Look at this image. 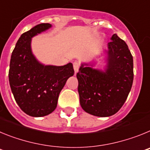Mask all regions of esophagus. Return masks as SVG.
<instances>
[{
  "label": "esophagus",
  "mask_w": 150,
  "mask_h": 150,
  "mask_svg": "<svg viewBox=\"0 0 150 150\" xmlns=\"http://www.w3.org/2000/svg\"><path fill=\"white\" fill-rule=\"evenodd\" d=\"M79 68V64L78 62H74V69L75 73H77Z\"/></svg>",
  "instance_id": "34e87169"
}]
</instances>
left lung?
Segmentation results:
<instances>
[{
    "label": "left lung",
    "mask_w": 150,
    "mask_h": 150,
    "mask_svg": "<svg viewBox=\"0 0 150 150\" xmlns=\"http://www.w3.org/2000/svg\"><path fill=\"white\" fill-rule=\"evenodd\" d=\"M107 44L104 70L94 62L82 63L78 92L82 108L91 115L107 117L120 110L126 100L134 79L133 57L124 40L114 34Z\"/></svg>",
    "instance_id": "obj_1"
}]
</instances>
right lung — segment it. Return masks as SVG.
Instances as JSON below:
<instances>
[{"instance_id":"add662e5","label":"right lung","mask_w":150,"mask_h":150,"mask_svg":"<svg viewBox=\"0 0 150 150\" xmlns=\"http://www.w3.org/2000/svg\"><path fill=\"white\" fill-rule=\"evenodd\" d=\"M52 28L41 23L21 35L12 52L9 82L17 104L26 114L41 117L57 107L59 95L69 77L74 74L72 63L45 65L31 50V39Z\"/></svg>"}]
</instances>
